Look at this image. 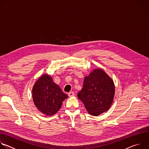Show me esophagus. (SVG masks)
Masks as SVG:
<instances>
[{
  "label": "esophagus",
  "instance_id": "34e87169",
  "mask_svg": "<svg viewBox=\"0 0 149 149\" xmlns=\"http://www.w3.org/2000/svg\"><path fill=\"white\" fill-rule=\"evenodd\" d=\"M68 94V96H69V97H73V96L75 95V94H74V93L73 91L70 92Z\"/></svg>",
  "mask_w": 149,
  "mask_h": 149
}]
</instances>
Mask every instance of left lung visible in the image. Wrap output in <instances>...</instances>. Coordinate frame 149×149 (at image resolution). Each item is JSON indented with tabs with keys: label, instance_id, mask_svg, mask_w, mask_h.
Masks as SVG:
<instances>
[{
	"label": "left lung",
	"instance_id": "1",
	"mask_svg": "<svg viewBox=\"0 0 149 149\" xmlns=\"http://www.w3.org/2000/svg\"><path fill=\"white\" fill-rule=\"evenodd\" d=\"M114 95L113 80L100 68L93 70L84 78L83 88L77 94L88 113L94 116H98L110 108Z\"/></svg>",
	"mask_w": 149,
	"mask_h": 149
}]
</instances>
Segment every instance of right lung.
<instances>
[{"instance_id":"add662e5","label":"right lung","mask_w":149,"mask_h":149,"mask_svg":"<svg viewBox=\"0 0 149 149\" xmlns=\"http://www.w3.org/2000/svg\"><path fill=\"white\" fill-rule=\"evenodd\" d=\"M68 97L47 74L40 77L32 88L35 105L39 111L47 116L55 114L61 109L63 100Z\"/></svg>"}]
</instances>
